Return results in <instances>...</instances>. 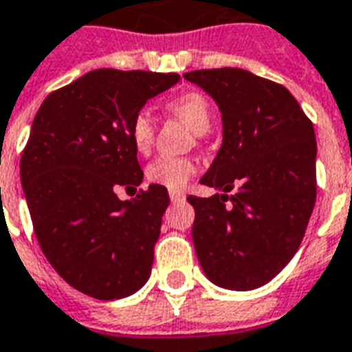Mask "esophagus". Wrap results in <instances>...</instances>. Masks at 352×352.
Listing matches in <instances>:
<instances>
[{
  "label": "esophagus",
  "mask_w": 352,
  "mask_h": 352,
  "mask_svg": "<svg viewBox=\"0 0 352 352\" xmlns=\"http://www.w3.org/2000/svg\"><path fill=\"white\" fill-rule=\"evenodd\" d=\"M184 192H177V190H171L170 192V199L173 201V203H179V201H184Z\"/></svg>",
  "instance_id": "34e87169"
}]
</instances>
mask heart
<instances>
[{
	"mask_svg": "<svg viewBox=\"0 0 352 352\" xmlns=\"http://www.w3.org/2000/svg\"><path fill=\"white\" fill-rule=\"evenodd\" d=\"M168 111L173 116L186 122L195 134H205L212 125V109L208 99L201 92L181 94L179 98L171 99L168 103ZM155 118L149 109H140L134 112L133 120L129 123V136L134 149L138 153H149L155 142ZM197 171V164L190 157H158L147 166V181L155 182L158 186H166L170 190H182L186 182Z\"/></svg>",
	"mask_w": 352,
	"mask_h": 352,
	"instance_id": "1",
	"label": "heart"
}]
</instances>
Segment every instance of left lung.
Returning <instances> with one entry per match:
<instances>
[{
  "instance_id": "left-lung-1",
  "label": "left lung",
  "mask_w": 352,
  "mask_h": 352,
  "mask_svg": "<svg viewBox=\"0 0 352 352\" xmlns=\"http://www.w3.org/2000/svg\"><path fill=\"white\" fill-rule=\"evenodd\" d=\"M184 79L212 96L223 122V144L201 179L221 192L188 195L195 253L221 288H260L294 258L312 216L314 125L283 85L248 69H195Z\"/></svg>"
}]
</instances>
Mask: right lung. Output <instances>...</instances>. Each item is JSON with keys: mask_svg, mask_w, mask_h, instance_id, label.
<instances>
[{"mask_svg": "<svg viewBox=\"0 0 352 352\" xmlns=\"http://www.w3.org/2000/svg\"><path fill=\"white\" fill-rule=\"evenodd\" d=\"M181 77L101 68L40 104L20 160L34 234L53 270L94 299H122L147 283L170 195L144 179L129 123Z\"/></svg>", "mask_w": 352, "mask_h": 352, "instance_id": "right-lung-1", "label": "right lung"}]
</instances>
